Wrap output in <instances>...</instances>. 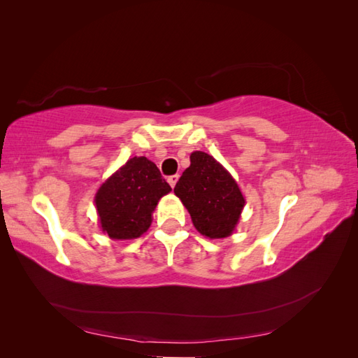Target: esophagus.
<instances>
[{"instance_id": "1", "label": "esophagus", "mask_w": 358, "mask_h": 358, "mask_svg": "<svg viewBox=\"0 0 358 358\" xmlns=\"http://www.w3.org/2000/svg\"><path fill=\"white\" fill-rule=\"evenodd\" d=\"M178 179H179V175H171V176H169V179H167V180H169V183H170V187H171V188H175Z\"/></svg>"}]
</instances>
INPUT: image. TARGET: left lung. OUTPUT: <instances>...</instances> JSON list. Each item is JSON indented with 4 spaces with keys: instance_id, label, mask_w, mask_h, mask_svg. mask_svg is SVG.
Instances as JSON below:
<instances>
[{
    "instance_id": "1",
    "label": "left lung",
    "mask_w": 358,
    "mask_h": 358,
    "mask_svg": "<svg viewBox=\"0 0 358 358\" xmlns=\"http://www.w3.org/2000/svg\"><path fill=\"white\" fill-rule=\"evenodd\" d=\"M182 173L175 194L188 209L194 227L209 239L231 236L245 206L233 176L212 155L196 150Z\"/></svg>"
}]
</instances>
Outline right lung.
<instances>
[{
    "instance_id": "add662e5",
    "label": "right lung",
    "mask_w": 358,
    "mask_h": 358,
    "mask_svg": "<svg viewBox=\"0 0 358 358\" xmlns=\"http://www.w3.org/2000/svg\"><path fill=\"white\" fill-rule=\"evenodd\" d=\"M170 191L152 161L129 158L95 194L103 233L116 241L137 239L148 231L159 199Z\"/></svg>"
}]
</instances>
